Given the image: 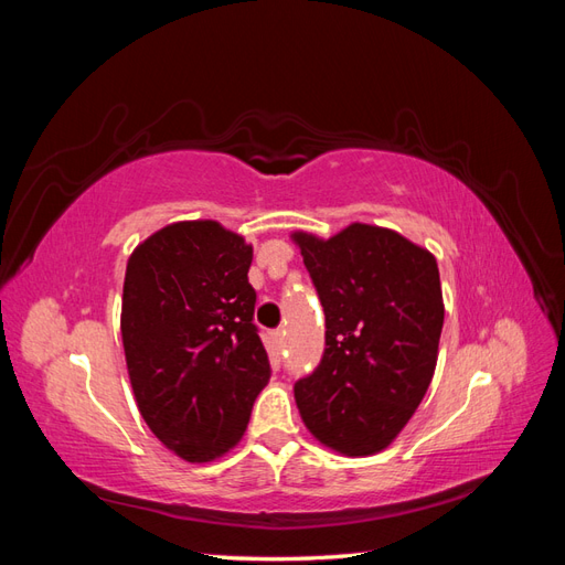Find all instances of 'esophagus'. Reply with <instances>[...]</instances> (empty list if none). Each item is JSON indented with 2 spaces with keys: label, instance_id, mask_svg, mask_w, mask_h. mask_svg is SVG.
<instances>
[{
  "label": "esophagus",
  "instance_id": "obj_1",
  "mask_svg": "<svg viewBox=\"0 0 565 565\" xmlns=\"http://www.w3.org/2000/svg\"><path fill=\"white\" fill-rule=\"evenodd\" d=\"M273 339H276V344H282V339H285V330H276V332H273Z\"/></svg>",
  "mask_w": 565,
  "mask_h": 565
}]
</instances>
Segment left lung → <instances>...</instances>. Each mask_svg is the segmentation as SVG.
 Listing matches in <instances>:
<instances>
[{
    "mask_svg": "<svg viewBox=\"0 0 565 565\" xmlns=\"http://www.w3.org/2000/svg\"><path fill=\"white\" fill-rule=\"evenodd\" d=\"M324 311L320 365L295 384L322 446L365 457L391 446L431 384L443 330L438 264L396 231L351 224L292 233Z\"/></svg>",
    "mask_w": 565,
    "mask_h": 565,
    "instance_id": "8db88e82",
    "label": "left lung"
}]
</instances>
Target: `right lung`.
<instances>
[{"instance_id":"1","label":"right lung","mask_w":565,"mask_h":565,"mask_svg":"<svg viewBox=\"0 0 565 565\" xmlns=\"http://www.w3.org/2000/svg\"><path fill=\"white\" fill-rule=\"evenodd\" d=\"M249 264L252 245L216 221L169 224L127 262L119 330L136 405L185 461L237 446L270 380Z\"/></svg>"}]
</instances>
